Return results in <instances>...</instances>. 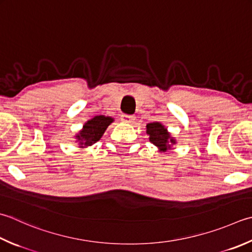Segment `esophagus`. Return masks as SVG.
Here are the masks:
<instances>
[{"instance_id":"1","label":"esophagus","mask_w":252,"mask_h":252,"mask_svg":"<svg viewBox=\"0 0 252 252\" xmlns=\"http://www.w3.org/2000/svg\"><path fill=\"white\" fill-rule=\"evenodd\" d=\"M135 117L134 116H131V115H122L121 116V120L123 122H126V123H132L133 121H134Z\"/></svg>"}]
</instances>
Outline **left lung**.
<instances>
[{"instance_id": "obj_1", "label": "left lung", "mask_w": 252, "mask_h": 252, "mask_svg": "<svg viewBox=\"0 0 252 252\" xmlns=\"http://www.w3.org/2000/svg\"><path fill=\"white\" fill-rule=\"evenodd\" d=\"M146 132L150 135V141L162 152L170 149L169 142L175 144V140L171 139L167 129H165L158 122L149 123L146 126Z\"/></svg>"}]
</instances>
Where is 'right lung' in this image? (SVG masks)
<instances>
[{
  "instance_id": "1",
  "label": "right lung",
  "mask_w": 252,
  "mask_h": 252,
  "mask_svg": "<svg viewBox=\"0 0 252 252\" xmlns=\"http://www.w3.org/2000/svg\"><path fill=\"white\" fill-rule=\"evenodd\" d=\"M112 118L105 116H97L92 120L87 121L83 126V130L76 137L80 141L81 145L91 146L98 140H100L103 133H105L108 126L112 122Z\"/></svg>"
}]
</instances>
